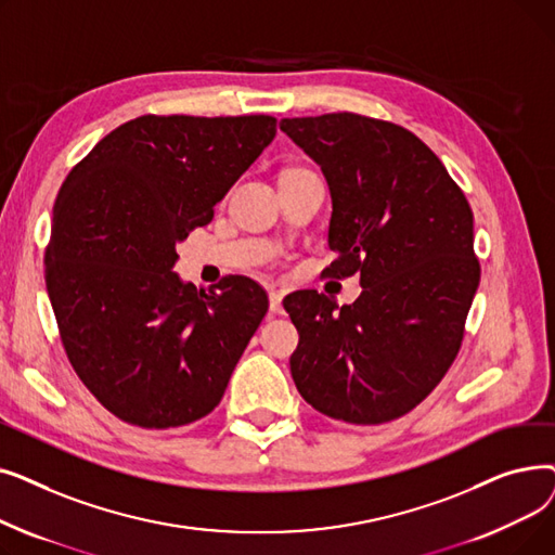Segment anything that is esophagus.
<instances>
[{
  "instance_id": "obj_1",
  "label": "esophagus",
  "mask_w": 555,
  "mask_h": 555,
  "mask_svg": "<svg viewBox=\"0 0 555 555\" xmlns=\"http://www.w3.org/2000/svg\"><path fill=\"white\" fill-rule=\"evenodd\" d=\"M270 310L276 314H283V295L276 293V289H272L270 293Z\"/></svg>"
}]
</instances>
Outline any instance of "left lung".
<instances>
[{"label":"left lung","instance_id":"8db88e82","mask_svg":"<svg viewBox=\"0 0 555 555\" xmlns=\"http://www.w3.org/2000/svg\"><path fill=\"white\" fill-rule=\"evenodd\" d=\"M322 166L333 197L326 276L360 274L337 306L314 289L287 295L299 331L289 358L308 404L335 421L380 425L421 404L452 366L479 287L473 209L427 145L353 112L283 119Z\"/></svg>","mask_w":555,"mask_h":555}]
</instances>
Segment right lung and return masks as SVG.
Segmentation results:
<instances>
[{"label": "right lung", "mask_w": 555, "mask_h": 555, "mask_svg": "<svg viewBox=\"0 0 555 555\" xmlns=\"http://www.w3.org/2000/svg\"><path fill=\"white\" fill-rule=\"evenodd\" d=\"M274 134L268 114L137 116L57 191L47 293L74 371L116 418L168 429L222 400L268 295L238 274L182 283L175 245L211 222Z\"/></svg>", "instance_id": "add662e5"}]
</instances>
